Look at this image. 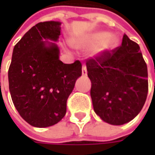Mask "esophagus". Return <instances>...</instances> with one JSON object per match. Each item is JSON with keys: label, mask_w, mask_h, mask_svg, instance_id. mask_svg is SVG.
<instances>
[{"label": "esophagus", "mask_w": 155, "mask_h": 155, "mask_svg": "<svg viewBox=\"0 0 155 155\" xmlns=\"http://www.w3.org/2000/svg\"><path fill=\"white\" fill-rule=\"evenodd\" d=\"M82 75L83 76H86L87 75V69L85 66H83V68H82Z\"/></svg>", "instance_id": "obj_1"}]
</instances>
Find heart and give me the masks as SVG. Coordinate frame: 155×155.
Returning <instances> with one entry per match:
<instances>
[{"instance_id":"heart-1","label":"heart","mask_w":155,"mask_h":155,"mask_svg":"<svg viewBox=\"0 0 155 155\" xmlns=\"http://www.w3.org/2000/svg\"><path fill=\"white\" fill-rule=\"evenodd\" d=\"M118 44V38L115 35H110L106 32L93 33L83 44L85 47H97L98 46L99 51H109L115 48Z\"/></svg>"}]
</instances>
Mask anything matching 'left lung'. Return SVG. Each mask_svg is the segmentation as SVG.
Returning <instances> with one entry per match:
<instances>
[{
  "instance_id": "8db88e82",
  "label": "left lung",
  "mask_w": 155,
  "mask_h": 155,
  "mask_svg": "<svg viewBox=\"0 0 155 155\" xmlns=\"http://www.w3.org/2000/svg\"><path fill=\"white\" fill-rule=\"evenodd\" d=\"M88 77L94 110L112 125H122L137 116L148 91L147 67L140 46L123 35L122 45L88 58Z\"/></svg>"
}]
</instances>
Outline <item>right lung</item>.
I'll return each instance as SVG.
<instances>
[{"mask_svg":"<svg viewBox=\"0 0 155 155\" xmlns=\"http://www.w3.org/2000/svg\"><path fill=\"white\" fill-rule=\"evenodd\" d=\"M58 21L39 22L15 45L8 69L9 91L15 107L30 125L46 128L65 116L66 102L82 64H64L55 43L60 35Z\"/></svg>","mask_w":155,"mask_h":155,"instance_id":"obj_1","label":"right lung"}]
</instances>
